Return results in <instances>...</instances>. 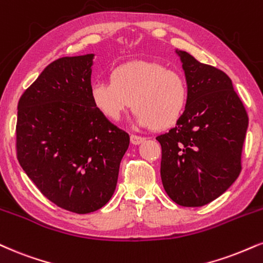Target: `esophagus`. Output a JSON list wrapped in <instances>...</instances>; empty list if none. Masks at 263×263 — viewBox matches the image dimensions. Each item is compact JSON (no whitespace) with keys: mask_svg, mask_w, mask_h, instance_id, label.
<instances>
[{"mask_svg":"<svg viewBox=\"0 0 263 263\" xmlns=\"http://www.w3.org/2000/svg\"><path fill=\"white\" fill-rule=\"evenodd\" d=\"M129 140H131V143L137 145V144H141L142 142L145 141V137H142V136H137V135H131V137H129Z\"/></svg>","mask_w":263,"mask_h":263,"instance_id":"obj_1","label":"esophagus"}]
</instances>
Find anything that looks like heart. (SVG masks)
<instances>
[{
  "label": "heart",
  "mask_w": 263,
  "mask_h": 263,
  "mask_svg": "<svg viewBox=\"0 0 263 263\" xmlns=\"http://www.w3.org/2000/svg\"><path fill=\"white\" fill-rule=\"evenodd\" d=\"M90 99L104 118L118 121L134 106L142 127L169 129L181 120L189 103L185 78L158 62L131 61L116 66L110 82H96Z\"/></svg>",
  "instance_id": "1"
}]
</instances>
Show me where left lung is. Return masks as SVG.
I'll return each instance as SVG.
<instances>
[{"label": "left lung", "instance_id": "obj_1", "mask_svg": "<svg viewBox=\"0 0 263 263\" xmlns=\"http://www.w3.org/2000/svg\"><path fill=\"white\" fill-rule=\"evenodd\" d=\"M176 53L185 71L189 103L175 127L157 137L162 145L160 176L175 203L201 207L238 179L249 118L223 71L186 51Z\"/></svg>", "mask_w": 263, "mask_h": 263}]
</instances>
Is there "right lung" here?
<instances>
[{
  "label": "right lung",
  "mask_w": 263,
  "mask_h": 263,
  "mask_svg": "<svg viewBox=\"0 0 263 263\" xmlns=\"http://www.w3.org/2000/svg\"><path fill=\"white\" fill-rule=\"evenodd\" d=\"M93 53L50 63L18 103L15 148L39 191L78 214L100 210L116 189L129 136L90 99Z\"/></svg>",
  "instance_id": "add662e5"
}]
</instances>
